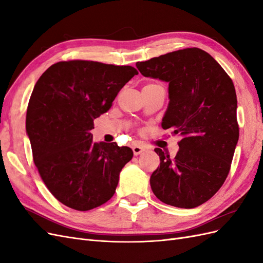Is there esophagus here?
Segmentation results:
<instances>
[{"mask_svg":"<svg viewBox=\"0 0 263 263\" xmlns=\"http://www.w3.org/2000/svg\"><path fill=\"white\" fill-rule=\"evenodd\" d=\"M144 151H145V149L142 148V147H140V146H138V145L133 146V153H134L135 156H138L141 153H144Z\"/></svg>","mask_w":263,"mask_h":263,"instance_id":"obj_1","label":"esophagus"}]
</instances>
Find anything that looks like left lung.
Instances as JSON below:
<instances>
[{"label": "left lung", "instance_id": "obj_1", "mask_svg": "<svg viewBox=\"0 0 263 263\" xmlns=\"http://www.w3.org/2000/svg\"><path fill=\"white\" fill-rule=\"evenodd\" d=\"M136 67L144 77L169 83L161 126L182 137L173 159L155 149L160 166L151 174V190L168 205L197 208L217 192L230 170L239 138L234 83L210 53L198 48L172 51Z\"/></svg>", "mask_w": 263, "mask_h": 263}]
</instances>
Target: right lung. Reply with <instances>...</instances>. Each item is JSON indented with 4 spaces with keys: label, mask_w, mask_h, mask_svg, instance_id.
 Listing matches in <instances>:
<instances>
[{
    "label": "right lung",
    "mask_w": 263,
    "mask_h": 263,
    "mask_svg": "<svg viewBox=\"0 0 263 263\" xmlns=\"http://www.w3.org/2000/svg\"><path fill=\"white\" fill-rule=\"evenodd\" d=\"M136 74L130 66L71 60L54 63L36 82L26 133L44 183L68 208L90 211L114 195L133 150L116 142H93L90 130Z\"/></svg>",
    "instance_id": "add662e5"
}]
</instances>
